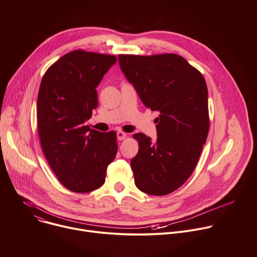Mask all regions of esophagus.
Wrapping results in <instances>:
<instances>
[{"label": "esophagus", "instance_id": "obj_1", "mask_svg": "<svg viewBox=\"0 0 257 257\" xmlns=\"http://www.w3.org/2000/svg\"><path fill=\"white\" fill-rule=\"evenodd\" d=\"M127 134L125 132H122V131H118L117 132V139L118 140H124L126 138Z\"/></svg>", "mask_w": 257, "mask_h": 257}]
</instances>
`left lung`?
Masks as SVG:
<instances>
[{"label":"left lung","mask_w":257,"mask_h":257,"mask_svg":"<svg viewBox=\"0 0 257 257\" xmlns=\"http://www.w3.org/2000/svg\"><path fill=\"white\" fill-rule=\"evenodd\" d=\"M119 65L143 104L160 113L156 142L143 133L133 135L139 144L131 160L135 185L150 195L169 194L190 177L207 138L205 80L175 54L120 55Z\"/></svg>","instance_id":"obj_1"}]
</instances>
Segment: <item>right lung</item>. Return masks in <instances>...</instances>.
<instances>
[{
    "label": "right lung",
    "instance_id": "add662e5",
    "mask_svg": "<svg viewBox=\"0 0 257 257\" xmlns=\"http://www.w3.org/2000/svg\"><path fill=\"white\" fill-rule=\"evenodd\" d=\"M112 55L77 50L45 73L38 96V129L45 157L70 191L87 193L104 183L116 158V132L85 126L97 107L96 87L115 63Z\"/></svg>",
    "mask_w": 257,
    "mask_h": 257
}]
</instances>
